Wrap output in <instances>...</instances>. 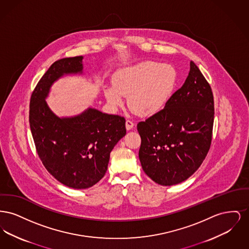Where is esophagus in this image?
Wrapping results in <instances>:
<instances>
[{
    "label": "esophagus",
    "instance_id": "esophagus-1",
    "mask_svg": "<svg viewBox=\"0 0 249 249\" xmlns=\"http://www.w3.org/2000/svg\"><path fill=\"white\" fill-rule=\"evenodd\" d=\"M134 126V123L131 121V120H126V129L128 130H131Z\"/></svg>",
    "mask_w": 249,
    "mask_h": 249
}]
</instances>
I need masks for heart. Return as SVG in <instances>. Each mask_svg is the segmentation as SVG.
I'll use <instances>...</instances> for the list:
<instances>
[{
	"label": "heart",
	"instance_id": "b5f03b06",
	"mask_svg": "<svg viewBox=\"0 0 249 249\" xmlns=\"http://www.w3.org/2000/svg\"><path fill=\"white\" fill-rule=\"evenodd\" d=\"M178 82V71L174 66L143 61L117 71L113 75V87L105 88V96L114 107H121L122 96H128L130 110L137 115L148 117L164 108Z\"/></svg>",
	"mask_w": 249,
	"mask_h": 249
}]
</instances>
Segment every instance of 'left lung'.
Listing matches in <instances>:
<instances>
[{"label":"left lung","mask_w":249,"mask_h":249,"mask_svg":"<svg viewBox=\"0 0 249 249\" xmlns=\"http://www.w3.org/2000/svg\"><path fill=\"white\" fill-rule=\"evenodd\" d=\"M211 87L190 61L189 75L164 108L137 124L143 172L161 186L191 177L209 151L213 124Z\"/></svg>","instance_id":"1"}]
</instances>
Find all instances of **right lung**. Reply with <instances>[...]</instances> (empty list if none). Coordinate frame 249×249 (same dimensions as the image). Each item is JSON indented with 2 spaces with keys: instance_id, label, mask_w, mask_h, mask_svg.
I'll use <instances>...</instances> for the list:
<instances>
[{
  "instance_id": "obj_1",
  "label": "right lung",
  "mask_w": 249,
  "mask_h": 249,
  "mask_svg": "<svg viewBox=\"0 0 249 249\" xmlns=\"http://www.w3.org/2000/svg\"><path fill=\"white\" fill-rule=\"evenodd\" d=\"M82 56L55 61L36 85L30 102V127L46 169L75 190L92 187L105 177L110 153L125 136V119L88 108L78 116L59 118L46 102L51 86L64 74L83 72Z\"/></svg>"
}]
</instances>
